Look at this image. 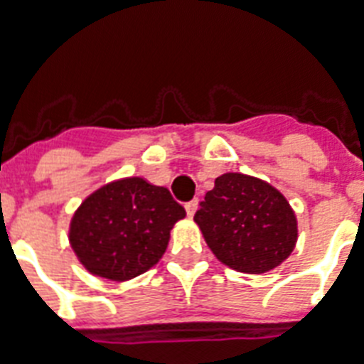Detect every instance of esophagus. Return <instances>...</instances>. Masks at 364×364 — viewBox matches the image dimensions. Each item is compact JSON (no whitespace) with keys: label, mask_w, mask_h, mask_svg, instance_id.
Wrapping results in <instances>:
<instances>
[{"label":"esophagus","mask_w":364,"mask_h":364,"mask_svg":"<svg viewBox=\"0 0 364 364\" xmlns=\"http://www.w3.org/2000/svg\"><path fill=\"white\" fill-rule=\"evenodd\" d=\"M196 208H198V198H194V200H191V202H187V204H185L187 215L193 217L194 213H196Z\"/></svg>","instance_id":"obj_1"}]
</instances>
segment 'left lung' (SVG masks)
<instances>
[{"instance_id":"1","label":"left lung","mask_w":364,"mask_h":364,"mask_svg":"<svg viewBox=\"0 0 364 364\" xmlns=\"http://www.w3.org/2000/svg\"><path fill=\"white\" fill-rule=\"evenodd\" d=\"M194 221L217 259L243 274L274 270L299 238L287 198L270 183L236 171L217 177Z\"/></svg>"}]
</instances>
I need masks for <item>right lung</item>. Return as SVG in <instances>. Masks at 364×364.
<instances>
[{"instance_id": "1", "label": "right lung", "mask_w": 364, "mask_h": 364, "mask_svg": "<svg viewBox=\"0 0 364 364\" xmlns=\"http://www.w3.org/2000/svg\"><path fill=\"white\" fill-rule=\"evenodd\" d=\"M185 215L168 188L143 177L117 179L77 208L70 225L71 249L92 276L128 282L162 259L170 230Z\"/></svg>"}]
</instances>
